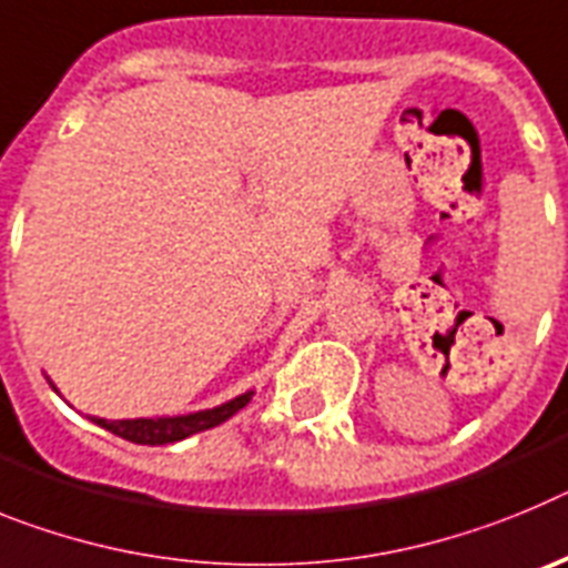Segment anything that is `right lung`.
<instances>
[{"label": "right lung", "instance_id": "obj_1", "mask_svg": "<svg viewBox=\"0 0 568 568\" xmlns=\"http://www.w3.org/2000/svg\"><path fill=\"white\" fill-rule=\"evenodd\" d=\"M251 394L254 392L240 394V397L223 403V406L205 408V412L194 414H180V417H140V420H102V417H91V420L97 426L108 428L111 434H116V437H122V440L140 443V446H165V443L185 440L191 434L225 423L240 408L248 406Z\"/></svg>", "mask_w": 568, "mask_h": 568}]
</instances>
